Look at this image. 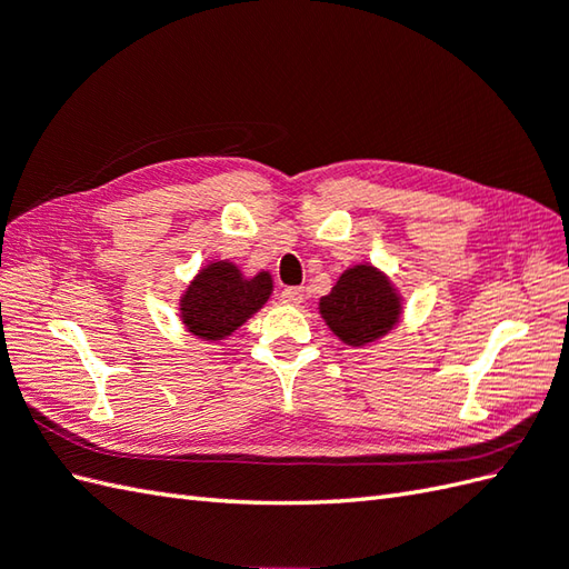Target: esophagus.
Here are the masks:
<instances>
[{"instance_id": "1", "label": "esophagus", "mask_w": 569, "mask_h": 569, "mask_svg": "<svg viewBox=\"0 0 569 569\" xmlns=\"http://www.w3.org/2000/svg\"><path fill=\"white\" fill-rule=\"evenodd\" d=\"M281 300L286 302V306H300V302H302V290L300 288H283Z\"/></svg>"}]
</instances>
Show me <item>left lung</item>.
<instances>
[{"label": "left lung", "instance_id": "1", "mask_svg": "<svg viewBox=\"0 0 569 569\" xmlns=\"http://www.w3.org/2000/svg\"><path fill=\"white\" fill-rule=\"evenodd\" d=\"M327 327L347 347H368L388 337L402 317V296L373 263H356L320 298Z\"/></svg>", "mask_w": 569, "mask_h": 569}]
</instances>
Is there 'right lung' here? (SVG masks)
Instances as JSON below:
<instances>
[{
	"label": "right lung",
	"mask_w": 569,
	"mask_h": 569,
	"mask_svg": "<svg viewBox=\"0 0 569 569\" xmlns=\"http://www.w3.org/2000/svg\"><path fill=\"white\" fill-rule=\"evenodd\" d=\"M271 290L269 271L244 276L228 259L210 261L181 293V322L196 339L220 341L267 306Z\"/></svg>",
	"instance_id": "add662e5"
}]
</instances>
